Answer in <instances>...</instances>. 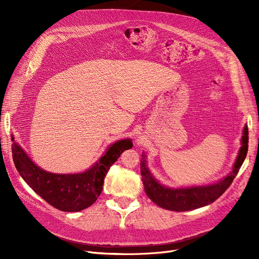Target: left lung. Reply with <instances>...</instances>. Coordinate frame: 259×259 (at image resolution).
<instances>
[{"label": "left lung", "mask_w": 259, "mask_h": 259, "mask_svg": "<svg viewBox=\"0 0 259 259\" xmlns=\"http://www.w3.org/2000/svg\"><path fill=\"white\" fill-rule=\"evenodd\" d=\"M248 130L247 126L243 129L241 139V148L239 150L238 157L234 164L233 170L225 178L215 184L208 186H198L190 188L173 189L162 186L155 177L152 176L147 167L145 152L142 154L141 159V174L143 177V185L147 196L156 205L171 211H188L213 203L221 196L227 188L232 185L234 178L238 174L247 154L248 148Z\"/></svg>", "instance_id": "1"}]
</instances>
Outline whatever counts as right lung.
<instances>
[{"instance_id": "obj_1", "label": "right lung", "mask_w": 259, "mask_h": 259, "mask_svg": "<svg viewBox=\"0 0 259 259\" xmlns=\"http://www.w3.org/2000/svg\"><path fill=\"white\" fill-rule=\"evenodd\" d=\"M13 159L25 183L47 203L67 212H76L92 206L99 197L104 177L121 152L132 148L130 139L110 145L104 155L84 173L53 174L37 166L12 136Z\"/></svg>"}]
</instances>
